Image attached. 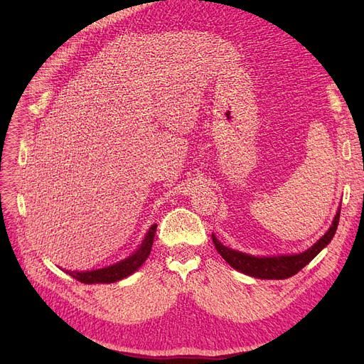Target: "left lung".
I'll use <instances>...</instances> for the list:
<instances>
[{
	"label": "left lung",
	"mask_w": 364,
	"mask_h": 364,
	"mask_svg": "<svg viewBox=\"0 0 364 364\" xmlns=\"http://www.w3.org/2000/svg\"><path fill=\"white\" fill-rule=\"evenodd\" d=\"M339 211L336 213V217L328 230L317 243H314L309 251H305L298 255H280V257H252L247 255L230 247L224 246L217 240V237L213 235V242L215 245V250L218 254L230 264L233 269L237 272H242L247 276L258 277V279H288L296 274L299 270H302L329 242L336 233L338 223H339Z\"/></svg>",
	"instance_id": "left-lung-1"
}]
</instances>
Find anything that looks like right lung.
<instances>
[{
  "label": "right lung",
  "mask_w": 364,
  "mask_h": 364,
  "mask_svg": "<svg viewBox=\"0 0 364 364\" xmlns=\"http://www.w3.org/2000/svg\"><path fill=\"white\" fill-rule=\"evenodd\" d=\"M156 224H153L141 243V246L139 250L134 252L131 257H128L127 259L113 264L110 267H106V269H100V270H92V272H66L69 276H72L75 280H78L81 283H87V284H92V283H113L118 282L129 274H132L136 272L139 267H141V264L147 259V257L150 255L151 251V245H153V239H155V233H156Z\"/></svg>",
  "instance_id": "add662e5"
}]
</instances>
